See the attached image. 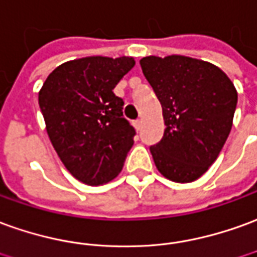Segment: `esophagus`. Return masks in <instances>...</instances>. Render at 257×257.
I'll use <instances>...</instances> for the list:
<instances>
[{"mask_svg": "<svg viewBox=\"0 0 257 257\" xmlns=\"http://www.w3.org/2000/svg\"><path fill=\"white\" fill-rule=\"evenodd\" d=\"M134 126L136 129H138V131H139V129L142 128V121H141V119H135V121H134Z\"/></svg>", "mask_w": 257, "mask_h": 257, "instance_id": "obj_1", "label": "esophagus"}]
</instances>
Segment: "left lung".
<instances>
[{"mask_svg": "<svg viewBox=\"0 0 257 257\" xmlns=\"http://www.w3.org/2000/svg\"><path fill=\"white\" fill-rule=\"evenodd\" d=\"M141 66L166 123L163 139L150 146L154 164L170 181H196L231 132L238 101L234 83L218 66L184 55H150Z\"/></svg>", "mask_w": 257, "mask_h": 257, "instance_id": "1", "label": "left lung"}]
</instances>
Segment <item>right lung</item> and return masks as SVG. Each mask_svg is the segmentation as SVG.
Instances as JSON below:
<instances>
[{"instance_id":"1","label":"right lung","mask_w":257,"mask_h":257,"mask_svg":"<svg viewBox=\"0 0 257 257\" xmlns=\"http://www.w3.org/2000/svg\"><path fill=\"white\" fill-rule=\"evenodd\" d=\"M132 57H86L48 75L39 105L48 138L66 170L91 186L121 172L134 145L135 128L123 118L114 87L134 68Z\"/></svg>"}]
</instances>
